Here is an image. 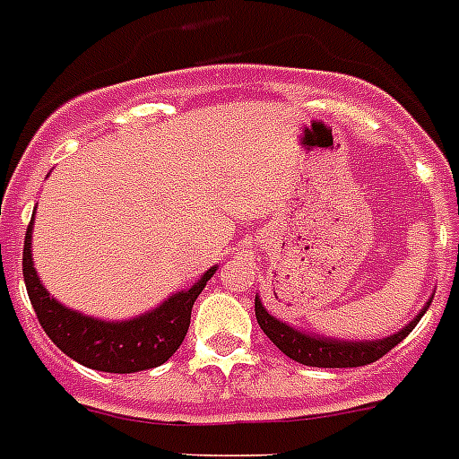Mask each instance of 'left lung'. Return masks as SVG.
Instances as JSON below:
<instances>
[{
    "label": "left lung",
    "mask_w": 459,
    "mask_h": 459,
    "mask_svg": "<svg viewBox=\"0 0 459 459\" xmlns=\"http://www.w3.org/2000/svg\"><path fill=\"white\" fill-rule=\"evenodd\" d=\"M434 295L425 301V307L418 311V316L411 320L406 327H402L394 334L385 339H374V342H343V339H330V336L308 334L304 330H297L283 320L273 318L264 308L260 297L255 295V318L260 323L262 332L269 336V342L276 343L281 352H285L290 359H295L307 367H325V369H343V367H364L376 359H381L385 352L393 351L397 343H402L409 336V332L420 323L425 311L432 304Z\"/></svg>",
    "instance_id": "obj_1"
}]
</instances>
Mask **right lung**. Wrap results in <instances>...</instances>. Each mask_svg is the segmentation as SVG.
<instances>
[{
    "instance_id": "1",
    "label": "right lung",
    "mask_w": 459,
    "mask_h": 459,
    "mask_svg": "<svg viewBox=\"0 0 459 459\" xmlns=\"http://www.w3.org/2000/svg\"><path fill=\"white\" fill-rule=\"evenodd\" d=\"M32 222L22 248V276L37 318L50 342L88 369L134 374L160 367L178 351L190 327L192 304L218 267L204 272L197 283L174 292L162 304L129 320H101L65 307L43 288L32 260Z\"/></svg>"
}]
</instances>
